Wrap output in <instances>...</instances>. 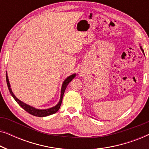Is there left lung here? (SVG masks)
Returning <instances> with one entry per match:
<instances>
[{
    "mask_svg": "<svg viewBox=\"0 0 149 149\" xmlns=\"http://www.w3.org/2000/svg\"><path fill=\"white\" fill-rule=\"evenodd\" d=\"M140 49H141V50H142V53H143V54H144V50H143V49H142V47H141V46H140Z\"/></svg>",
    "mask_w": 149,
    "mask_h": 149,
    "instance_id": "8db88e82",
    "label": "left lung"
}]
</instances>
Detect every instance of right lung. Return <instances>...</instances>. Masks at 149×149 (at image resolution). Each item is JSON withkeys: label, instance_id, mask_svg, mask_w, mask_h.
I'll list each match as a JSON object with an SVG mask.
<instances>
[{"label": "right lung", "instance_id": "1", "mask_svg": "<svg viewBox=\"0 0 149 149\" xmlns=\"http://www.w3.org/2000/svg\"><path fill=\"white\" fill-rule=\"evenodd\" d=\"M75 77H76V74H71L70 76L67 77V78L64 81V82H63L62 85V89H61V95H60V101H59V102L57 104L55 107L50 108V109H36V108L31 107V106H30V105L27 104L19 100V99L16 97V96L14 95V93H13V91H12V90H11V85H10L9 81V78H8V76H7V72H6V80H7V86H8V88H9V92L12 95V97L15 99V100L17 102L18 104H19L20 107L22 108V109L25 110L26 112H28V113H30V115L36 116V117H47V116L53 115V114L56 113V112H58V110L60 109L61 104H62L63 96H64V91H65V90H66L67 85H68V83H70Z\"/></svg>", "mask_w": 149, "mask_h": 149}]
</instances>
